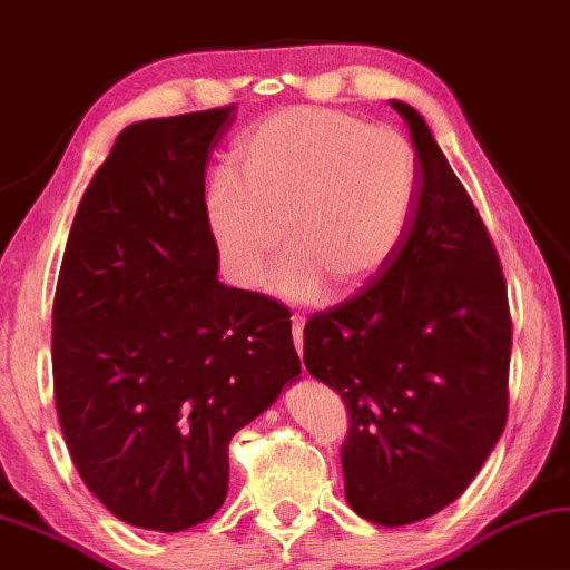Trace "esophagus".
Listing matches in <instances>:
<instances>
[{"mask_svg": "<svg viewBox=\"0 0 570 570\" xmlns=\"http://www.w3.org/2000/svg\"><path fill=\"white\" fill-rule=\"evenodd\" d=\"M292 333H294L296 353L302 355V347H304V320L299 317V314H294V317H292Z\"/></svg>", "mask_w": 570, "mask_h": 570, "instance_id": "esophagus-1", "label": "esophagus"}]
</instances>
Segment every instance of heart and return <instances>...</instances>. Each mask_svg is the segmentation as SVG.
Segmentation results:
<instances>
[{"label":"heart","mask_w":570,"mask_h":570,"mask_svg":"<svg viewBox=\"0 0 570 570\" xmlns=\"http://www.w3.org/2000/svg\"><path fill=\"white\" fill-rule=\"evenodd\" d=\"M417 156L402 132L325 107H292L253 125L235 150V174L207 191L219 261L240 288H258L284 237L274 276L288 302H312L327 284L353 294L373 282L410 230Z\"/></svg>","instance_id":"b5f03b06"}]
</instances>
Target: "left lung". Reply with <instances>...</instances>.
Wrapping results in <instances>:
<instances>
[{"label":"left lung","instance_id":"obj_1","mask_svg":"<svg viewBox=\"0 0 570 570\" xmlns=\"http://www.w3.org/2000/svg\"><path fill=\"white\" fill-rule=\"evenodd\" d=\"M392 107L417 156L410 230L381 274L304 327V366L343 396L345 499L384 528L455 502L507 422L509 320L497 250L428 122Z\"/></svg>","mask_w":570,"mask_h":570}]
</instances>
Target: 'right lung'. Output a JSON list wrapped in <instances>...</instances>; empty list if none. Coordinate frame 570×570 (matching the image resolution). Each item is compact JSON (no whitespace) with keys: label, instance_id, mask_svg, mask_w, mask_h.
<instances>
[{"label":"right lung","instance_id":"right-lung-1","mask_svg":"<svg viewBox=\"0 0 570 570\" xmlns=\"http://www.w3.org/2000/svg\"><path fill=\"white\" fill-rule=\"evenodd\" d=\"M233 122L235 105L125 127L68 233L56 410L83 483L132 528L209 520L233 435L302 373L284 304L217 278L204 168Z\"/></svg>","mask_w":570,"mask_h":570}]
</instances>
